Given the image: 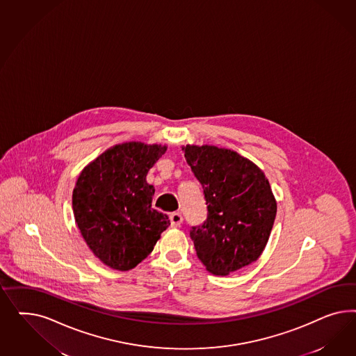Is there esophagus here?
Wrapping results in <instances>:
<instances>
[{
    "instance_id": "34e87169",
    "label": "esophagus",
    "mask_w": 356,
    "mask_h": 356,
    "mask_svg": "<svg viewBox=\"0 0 356 356\" xmlns=\"http://www.w3.org/2000/svg\"><path fill=\"white\" fill-rule=\"evenodd\" d=\"M170 220H171V226L180 227V225L183 223V216L180 213H172L170 216Z\"/></svg>"
}]
</instances>
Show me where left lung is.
<instances>
[{
    "label": "left lung",
    "mask_w": 356,
    "mask_h": 356,
    "mask_svg": "<svg viewBox=\"0 0 356 356\" xmlns=\"http://www.w3.org/2000/svg\"><path fill=\"white\" fill-rule=\"evenodd\" d=\"M181 150L204 188L207 205L204 225L191 231L198 259L216 275L257 261L277 216L265 173L236 151L210 145H186Z\"/></svg>",
    "instance_id": "obj_1"
}]
</instances>
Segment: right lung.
<instances>
[{
    "label": "right lung",
    "instance_id": "1",
    "mask_svg": "<svg viewBox=\"0 0 356 356\" xmlns=\"http://www.w3.org/2000/svg\"><path fill=\"white\" fill-rule=\"evenodd\" d=\"M164 145L124 142L88 163L73 191V213L88 248L111 269H134L170 226L151 207L154 186L146 176Z\"/></svg>",
    "mask_w": 356,
    "mask_h": 356
}]
</instances>
